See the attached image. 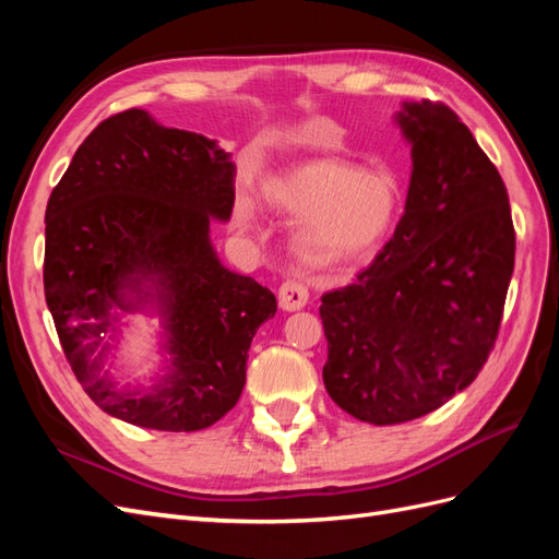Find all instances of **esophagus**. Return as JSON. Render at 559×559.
Segmentation results:
<instances>
[{
  "label": "esophagus",
  "mask_w": 559,
  "mask_h": 559,
  "mask_svg": "<svg viewBox=\"0 0 559 559\" xmlns=\"http://www.w3.org/2000/svg\"><path fill=\"white\" fill-rule=\"evenodd\" d=\"M308 298H310V292H308V286L302 284V282H298V280H284L280 284V308L282 310L294 312V310L306 308Z\"/></svg>",
  "instance_id": "esophagus-1"
}]
</instances>
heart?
<instances>
[{
	"label": "heart",
	"instance_id": "heart-1",
	"mask_svg": "<svg viewBox=\"0 0 559 559\" xmlns=\"http://www.w3.org/2000/svg\"><path fill=\"white\" fill-rule=\"evenodd\" d=\"M265 200L280 212L302 216L296 247L312 265L368 259L384 242L399 214V186L382 170H357L341 160L300 165L265 183ZM257 222L247 195L235 200V224Z\"/></svg>",
	"mask_w": 559,
	"mask_h": 559
}]
</instances>
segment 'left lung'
Wrapping results in <instances>:
<instances>
[{"label": "left lung", "instance_id": "left-lung-1", "mask_svg": "<svg viewBox=\"0 0 559 559\" xmlns=\"http://www.w3.org/2000/svg\"><path fill=\"white\" fill-rule=\"evenodd\" d=\"M405 212L357 280L321 296L324 384L345 413L401 425L441 408L495 349L515 263L509 193L448 105H403Z\"/></svg>", "mask_w": 559, "mask_h": 559}]
</instances>
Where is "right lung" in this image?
I'll list each match as a JSON object with an SVG mask.
<instances>
[{"label": "right lung", "instance_id": "1", "mask_svg": "<svg viewBox=\"0 0 559 559\" xmlns=\"http://www.w3.org/2000/svg\"><path fill=\"white\" fill-rule=\"evenodd\" d=\"M233 163L216 142L142 109L99 123L46 205L44 294L67 361L95 405L134 427L200 431L238 403L247 352L277 312L273 292L230 273L210 222L230 218ZM154 281L171 333V376L151 395L102 373L126 290Z\"/></svg>", "mask_w": 559, "mask_h": 559}]
</instances>
